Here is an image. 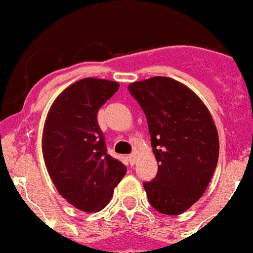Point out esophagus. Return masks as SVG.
<instances>
[{
	"label": "esophagus",
	"instance_id": "esophagus-1",
	"mask_svg": "<svg viewBox=\"0 0 253 253\" xmlns=\"http://www.w3.org/2000/svg\"><path fill=\"white\" fill-rule=\"evenodd\" d=\"M136 160H137V152H132V154L128 156L129 165H135Z\"/></svg>",
	"mask_w": 253,
	"mask_h": 253
}]
</instances>
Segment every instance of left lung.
<instances>
[{"label": "left lung", "mask_w": 253, "mask_h": 253, "mask_svg": "<svg viewBox=\"0 0 253 253\" xmlns=\"http://www.w3.org/2000/svg\"><path fill=\"white\" fill-rule=\"evenodd\" d=\"M146 116L158 174L143 181L147 199L163 214L188 211L206 192L219 155L214 121L193 90L168 77L128 85Z\"/></svg>", "instance_id": "1"}]
</instances>
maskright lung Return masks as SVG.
<instances>
[{
  "instance_id": "right-lung-1",
  "label": "right lung",
  "mask_w": 253,
  "mask_h": 253,
  "mask_svg": "<svg viewBox=\"0 0 253 253\" xmlns=\"http://www.w3.org/2000/svg\"><path fill=\"white\" fill-rule=\"evenodd\" d=\"M117 82L84 78L64 89L47 113L42 155L59 194L79 211L103 209L126 166L107 154L98 110L118 90Z\"/></svg>"
}]
</instances>
